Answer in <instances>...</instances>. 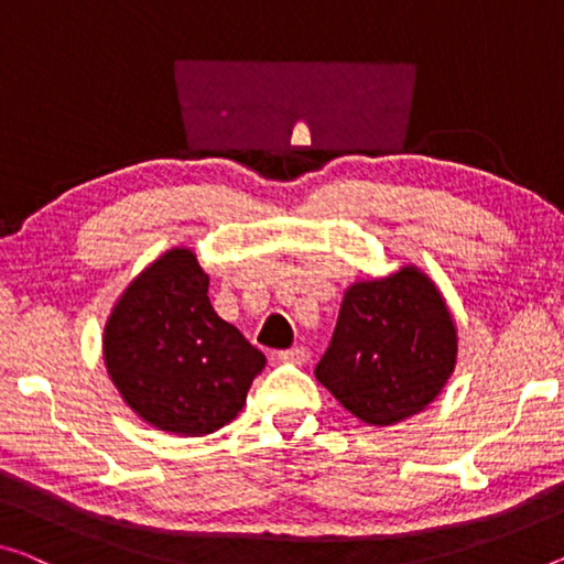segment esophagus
<instances>
[{
  "mask_svg": "<svg viewBox=\"0 0 564 564\" xmlns=\"http://www.w3.org/2000/svg\"><path fill=\"white\" fill-rule=\"evenodd\" d=\"M282 362H305L307 360V350L305 348H290V350H280V355H276Z\"/></svg>",
  "mask_w": 564,
  "mask_h": 564,
  "instance_id": "1",
  "label": "esophagus"
}]
</instances>
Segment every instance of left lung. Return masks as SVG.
I'll use <instances>...</instances> for the list:
<instances>
[{
    "label": "left lung",
    "instance_id": "left-lung-1",
    "mask_svg": "<svg viewBox=\"0 0 564 564\" xmlns=\"http://www.w3.org/2000/svg\"><path fill=\"white\" fill-rule=\"evenodd\" d=\"M458 337L436 284L419 267L348 288L315 378L370 426L411 419L452 378Z\"/></svg>",
    "mask_w": 564,
    "mask_h": 564
}]
</instances>
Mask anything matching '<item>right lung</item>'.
Wrapping results in <instances>:
<instances>
[{"label": "right lung", "mask_w": 564, "mask_h": 564, "mask_svg": "<svg viewBox=\"0 0 564 564\" xmlns=\"http://www.w3.org/2000/svg\"><path fill=\"white\" fill-rule=\"evenodd\" d=\"M102 358L123 401L176 436H206L237 419L267 362L216 315L209 274L184 247L161 254L120 294Z\"/></svg>", "instance_id": "obj_1"}]
</instances>
